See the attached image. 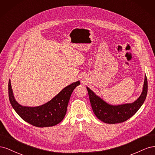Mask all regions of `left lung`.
Instances as JSON below:
<instances>
[{"mask_svg": "<svg viewBox=\"0 0 155 155\" xmlns=\"http://www.w3.org/2000/svg\"><path fill=\"white\" fill-rule=\"evenodd\" d=\"M87 89L93 112L97 118L106 124H118L131 118L143 105L147 94V79L145 76L141 95L132 104L112 105L96 95L88 87Z\"/></svg>", "mask_w": 155, "mask_h": 155, "instance_id": "8db88e82", "label": "left lung"}]
</instances>
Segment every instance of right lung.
<instances>
[{
	"instance_id": "obj_1",
	"label": "right lung",
	"mask_w": 155,
	"mask_h": 155,
	"mask_svg": "<svg viewBox=\"0 0 155 155\" xmlns=\"http://www.w3.org/2000/svg\"><path fill=\"white\" fill-rule=\"evenodd\" d=\"M79 81L68 85L50 101L38 107H26L18 104L13 96L10 79L8 83V94L13 109L21 118L28 124L37 127L54 126L59 124L66 114L68 101L74 88Z\"/></svg>"
}]
</instances>
